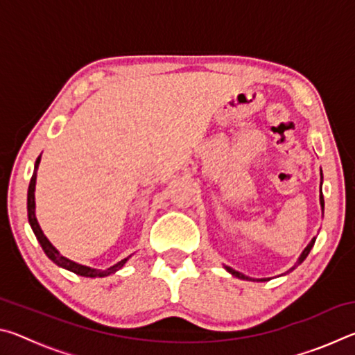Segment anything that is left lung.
Listing matches in <instances>:
<instances>
[{
    "label": "left lung",
    "mask_w": 355,
    "mask_h": 355,
    "mask_svg": "<svg viewBox=\"0 0 355 355\" xmlns=\"http://www.w3.org/2000/svg\"><path fill=\"white\" fill-rule=\"evenodd\" d=\"M321 180H322V173H321ZM320 200H321V207H322V209H324V197H322V191H321V197H320ZM315 241H316V239L313 238V239H311V241H310V244L307 245V248H305V249H304V252H302V255H300V257H299V261L296 263V266H297V264H300V263H302V261L305 260V258H307V255L310 254V250H311V248H313V244H315ZM296 266H293L291 269H294V268H296ZM225 269H227V271H228V272H232L233 275H235V277H239V279H245V280H252V279H249V277H245V275H244V274H241V272H238V271H235V269H232L230 266H225ZM291 269H290V271H291Z\"/></svg>",
    "instance_id": "left-lung-1"
}]
</instances>
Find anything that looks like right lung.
<instances>
[{
	"label": "right lung",
	"instance_id": "1",
	"mask_svg": "<svg viewBox=\"0 0 355 355\" xmlns=\"http://www.w3.org/2000/svg\"><path fill=\"white\" fill-rule=\"evenodd\" d=\"M39 163H40V156L37 159H35V166H34V173L31 177V182H29V188H28V219H29V224H31V228L34 232L35 238H37V241L40 243L42 249H44V252L46 254V257L50 258V260L53 263H56L58 266H61L64 269H69V271L75 272L78 275H83V277H105V275H110L112 272L119 271L120 268L123 266L125 263H127L128 258H123L122 261H119L117 264H114V266L105 269V271H97V269H91L87 266H81V264L78 263H73L70 261L69 258L62 257L59 252L53 248V244L48 241L46 236L44 235V232L40 230L39 227V222L37 219H35V202H34V189H35V171H37L39 167Z\"/></svg>",
	"mask_w": 355,
	"mask_h": 355
}]
</instances>
